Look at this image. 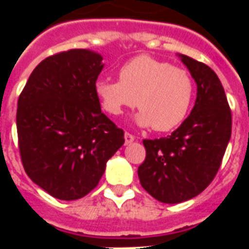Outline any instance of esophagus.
<instances>
[{"label":"esophagus","instance_id":"1","mask_svg":"<svg viewBox=\"0 0 249 249\" xmlns=\"http://www.w3.org/2000/svg\"><path fill=\"white\" fill-rule=\"evenodd\" d=\"M125 144H130L132 141L135 140V136L132 135V133H129V132H125Z\"/></svg>","mask_w":249,"mask_h":249}]
</instances>
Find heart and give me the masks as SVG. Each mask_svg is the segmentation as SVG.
I'll return each mask as SVG.
<instances>
[{"label":"heart","instance_id":"heart-1","mask_svg":"<svg viewBox=\"0 0 249 249\" xmlns=\"http://www.w3.org/2000/svg\"><path fill=\"white\" fill-rule=\"evenodd\" d=\"M119 80L100 78L94 92L107 113L119 116L125 108L137 107V124L157 132L175 129L192 105V74L171 62L141 54L120 68Z\"/></svg>","mask_w":249,"mask_h":249}]
</instances>
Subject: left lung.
Returning a JSON list of instances; mask_svg holds the SVG:
<instances>
[{"label": "left lung", "mask_w": 249, "mask_h": 249, "mask_svg": "<svg viewBox=\"0 0 249 249\" xmlns=\"http://www.w3.org/2000/svg\"><path fill=\"white\" fill-rule=\"evenodd\" d=\"M180 57L197 84L195 107L172 135L142 140L146 155L137 171L141 187L167 204L195 197L212 183L232 129L230 104L219 77L203 62Z\"/></svg>", "instance_id": "8db88e82"}]
</instances>
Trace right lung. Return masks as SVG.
Returning a JSON list of instances; mask_svg holds the SVG:
<instances>
[{
  "label": "right lung",
  "instance_id": "right-lung-1",
  "mask_svg": "<svg viewBox=\"0 0 249 249\" xmlns=\"http://www.w3.org/2000/svg\"><path fill=\"white\" fill-rule=\"evenodd\" d=\"M103 57L71 49L46 57L18 97L21 161L32 181L60 200L97 187L105 165L124 144V130L101 112L94 84Z\"/></svg>",
  "mask_w": 249,
  "mask_h": 249
}]
</instances>
